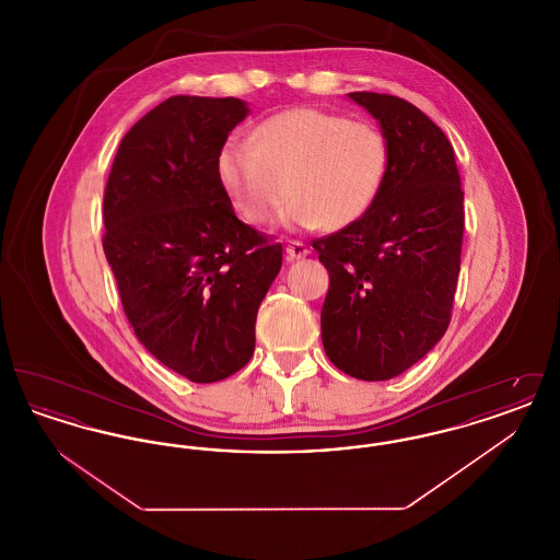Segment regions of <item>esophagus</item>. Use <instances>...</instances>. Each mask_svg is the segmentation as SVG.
Wrapping results in <instances>:
<instances>
[{
    "label": "esophagus",
    "mask_w": 560,
    "mask_h": 560,
    "mask_svg": "<svg viewBox=\"0 0 560 560\" xmlns=\"http://www.w3.org/2000/svg\"><path fill=\"white\" fill-rule=\"evenodd\" d=\"M285 254H288V258H290V260H298V258L308 256V254H311V249H308V245H304L302 241H290V243H288V247H285Z\"/></svg>",
    "instance_id": "34e87169"
}]
</instances>
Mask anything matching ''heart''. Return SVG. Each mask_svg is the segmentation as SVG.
Here are the masks:
<instances>
[{
    "label": "heart",
    "instance_id": "obj_1",
    "mask_svg": "<svg viewBox=\"0 0 560 560\" xmlns=\"http://www.w3.org/2000/svg\"><path fill=\"white\" fill-rule=\"evenodd\" d=\"M388 167V144L370 121L315 107L275 113L252 130V144L229 140L218 178L243 220L267 222L292 195L283 224L347 229L370 212Z\"/></svg>",
    "mask_w": 560,
    "mask_h": 560
}]
</instances>
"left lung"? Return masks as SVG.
I'll return each mask as SVG.
<instances>
[{
	"mask_svg": "<svg viewBox=\"0 0 560 560\" xmlns=\"http://www.w3.org/2000/svg\"><path fill=\"white\" fill-rule=\"evenodd\" d=\"M388 144L384 185L370 212L313 241L329 272L320 338L329 361L365 380L418 363L450 327L464 240V190L452 142L418 107L352 92Z\"/></svg>",
	"mask_w": 560,
	"mask_h": 560,
	"instance_id": "left-lung-1",
	"label": "left lung"
}]
</instances>
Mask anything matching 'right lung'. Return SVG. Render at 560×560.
<instances>
[{
  "instance_id": "1",
  "label": "right lung",
  "mask_w": 560,
  "mask_h": 560,
  "mask_svg": "<svg viewBox=\"0 0 560 560\" xmlns=\"http://www.w3.org/2000/svg\"><path fill=\"white\" fill-rule=\"evenodd\" d=\"M240 98L172 96L121 138L103 247L136 338L190 382L224 380L254 354L256 315L283 247L235 215L218 153Z\"/></svg>"
}]
</instances>
